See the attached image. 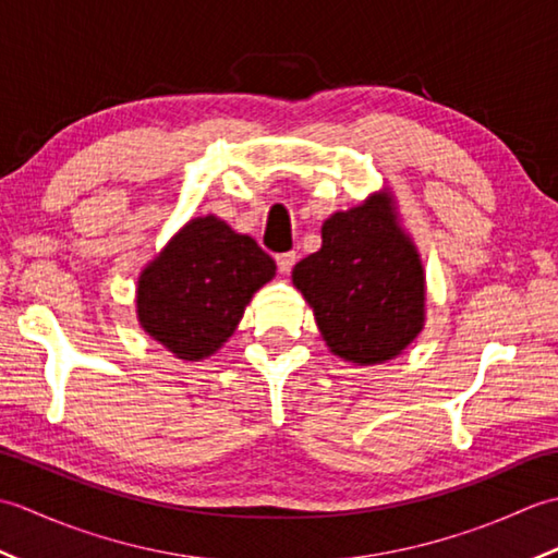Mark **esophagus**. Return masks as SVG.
Instances as JSON below:
<instances>
[{"label":"esophagus","instance_id":"1","mask_svg":"<svg viewBox=\"0 0 558 558\" xmlns=\"http://www.w3.org/2000/svg\"><path fill=\"white\" fill-rule=\"evenodd\" d=\"M276 264H278V270H280V272H290L292 266L298 264V254H294V252L278 254V256H276Z\"/></svg>","mask_w":558,"mask_h":558}]
</instances>
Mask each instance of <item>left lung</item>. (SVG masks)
Masks as SVG:
<instances>
[{
	"label": "left lung",
	"mask_w": 558,
	"mask_h": 558,
	"mask_svg": "<svg viewBox=\"0 0 558 558\" xmlns=\"http://www.w3.org/2000/svg\"><path fill=\"white\" fill-rule=\"evenodd\" d=\"M330 352L354 364H381L424 328V268L398 225L393 198L378 192L322 228V248L292 268Z\"/></svg>",
	"instance_id": "1"
}]
</instances>
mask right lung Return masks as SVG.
I'll return each mask as SVG.
<instances>
[{"mask_svg": "<svg viewBox=\"0 0 558 558\" xmlns=\"http://www.w3.org/2000/svg\"><path fill=\"white\" fill-rule=\"evenodd\" d=\"M272 276L276 260L252 236L216 216L194 218L141 270L138 324L174 357L198 362L228 342Z\"/></svg>", "mask_w": 558, "mask_h": 558, "instance_id": "right-lung-1", "label": "right lung"}]
</instances>
